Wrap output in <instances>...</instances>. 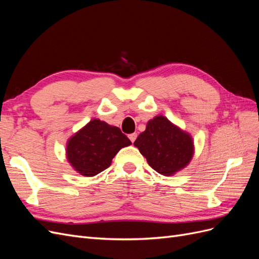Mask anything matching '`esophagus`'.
<instances>
[{"label": "esophagus", "mask_w": 259, "mask_h": 259, "mask_svg": "<svg viewBox=\"0 0 259 259\" xmlns=\"http://www.w3.org/2000/svg\"><path fill=\"white\" fill-rule=\"evenodd\" d=\"M128 138H130V140H131L132 143H134L135 140H136V138H137V134H136V133H133V134L128 135Z\"/></svg>", "instance_id": "34e87169"}]
</instances>
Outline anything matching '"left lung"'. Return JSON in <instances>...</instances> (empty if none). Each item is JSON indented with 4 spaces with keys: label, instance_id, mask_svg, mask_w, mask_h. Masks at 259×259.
Here are the masks:
<instances>
[{
    "label": "left lung",
    "instance_id": "obj_1",
    "mask_svg": "<svg viewBox=\"0 0 259 259\" xmlns=\"http://www.w3.org/2000/svg\"><path fill=\"white\" fill-rule=\"evenodd\" d=\"M134 146L149 165L167 177L184 169L194 154L192 136L164 115H156L148 121L146 130L140 133Z\"/></svg>",
    "mask_w": 259,
    "mask_h": 259
}]
</instances>
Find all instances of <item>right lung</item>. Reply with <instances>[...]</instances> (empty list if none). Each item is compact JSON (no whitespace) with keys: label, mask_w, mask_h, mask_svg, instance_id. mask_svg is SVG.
Returning <instances> with one entry per match:
<instances>
[{"label":"right lung","mask_w":259,"mask_h":259,"mask_svg":"<svg viewBox=\"0 0 259 259\" xmlns=\"http://www.w3.org/2000/svg\"><path fill=\"white\" fill-rule=\"evenodd\" d=\"M130 145L119 127L93 119L68 139L66 156L76 173L93 177L110 166L115 154Z\"/></svg>","instance_id":"obj_1"}]
</instances>
